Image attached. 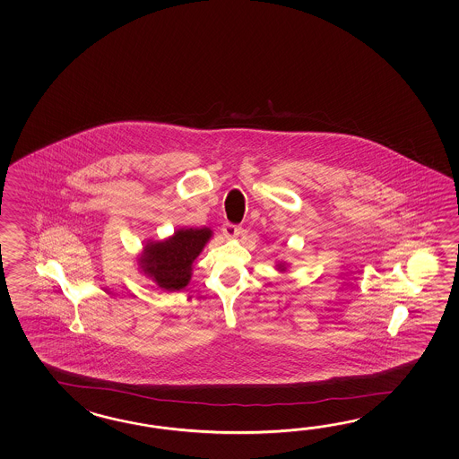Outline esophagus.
Instances as JSON below:
<instances>
[{
    "mask_svg": "<svg viewBox=\"0 0 459 459\" xmlns=\"http://www.w3.org/2000/svg\"><path fill=\"white\" fill-rule=\"evenodd\" d=\"M241 233H243L241 226L231 225V223H226L223 226V234H225V238H228V239H234V238H238Z\"/></svg>",
    "mask_w": 459,
    "mask_h": 459,
    "instance_id": "1",
    "label": "esophagus"
}]
</instances>
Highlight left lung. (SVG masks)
<instances>
[{"label": "left lung", "instance_id": "obj_1", "mask_svg": "<svg viewBox=\"0 0 459 459\" xmlns=\"http://www.w3.org/2000/svg\"><path fill=\"white\" fill-rule=\"evenodd\" d=\"M277 267H279V269H281V271H285V264H279V265H277Z\"/></svg>", "mask_w": 459, "mask_h": 459}]
</instances>
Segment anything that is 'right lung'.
Instances as JSON below:
<instances>
[{"mask_svg":"<svg viewBox=\"0 0 459 459\" xmlns=\"http://www.w3.org/2000/svg\"><path fill=\"white\" fill-rule=\"evenodd\" d=\"M210 238V228H182L164 241L147 243L137 261L143 273L160 289L182 290L190 282L194 263Z\"/></svg>","mask_w":459,"mask_h":459,"instance_id":"right-lung-1","label":"right lung"}]
</instances>
